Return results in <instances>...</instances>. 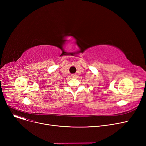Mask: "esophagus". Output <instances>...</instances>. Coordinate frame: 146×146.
I'll return each mask as SVG.
<instances>
[{
  "label": "esophagus",
  "mask_w": 146,
  "mask_h": 146,
  "mask_svg": "<svg viewBox=\"0 0 146 146\" xmlns=\"http://www.w3.org/2000/svg\"><path fill=\"white\" fill-rule=\"evenodd\" d=\"M76 76H77V74H72V77L73 78H76Z\"/></svg>",
  "instance_id": "1"
}]
</instances>
